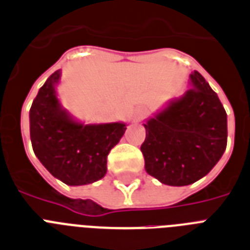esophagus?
I'll use <instances>...</instances> for the list:
<instances>
[{
  "label": "esophagus",
  "instance_id": "esophagus-1",
  "mask_svg": "<svg viewBox=\"0 0 250 250\" xmlns=\"http://www.w3.org/2000/svg\"><path fill=\"white\" fill-rule=\"evenodd\" d=\"M146 114H147V113H146V110H139L137 111V114H136V118L144 119L146 117Z\"/></svg>",
  "mask_w": 250,
  "mask_h": 250
}]
</instances>
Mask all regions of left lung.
I'll list each match as a JSON object with an SVG mask.
<instances>
[{
    "instance_id": "obj_1",
    "label": "left lung",
    "mask_w": 250,
    "mask_h": 250,
    "mask_svg": "<svg viewBox=\"0 0 250 250\" xmlns=\"http://www.w3.org/2000/svg\"><path fill=\"white\" fill-rule=\"evenodd\" d=\"M145 123L141 145L146 172L169 186H186L209 173L227 145V115L204 77Z\"/></svg>"
}]
</instances>
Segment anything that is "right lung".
Segmentation results:
<instances>
[{"mask_svg": "<svg viewBox=\"0 0 250 250\" xmlns=\"http://www.w3.org/2000/svg\"><path fill=\"white\" fill-rule=\"evenodd\" d=\"M56 70L40 88L29 110L34 154L46 169L66 185L78 186L106 173V158L125 131V123L87 125L72 121L56 97Z\"/></svg>", "mask_w": 250, "mask_h": 250, "instance_id": "add662e5", "label": "right lung"}]
</instances>
